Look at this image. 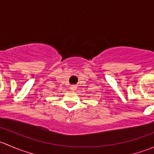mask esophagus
<instances>
[{
  "mask_svg": "<svg viewBox=\"0 0 154 154\" xmlns=\"http://www.w3.org/2000/svg\"><path fill=\"white\" fill-rule=\"evenodd\" d=\"M76 88H76V86H74V85L70 86V90H71V91H75Z\"/></svg>",
  "mask_w": 154,
  "mask_h": 154,
  "instance_id": "34e87169",
  "label": "esophagus"
}]
</instances>
